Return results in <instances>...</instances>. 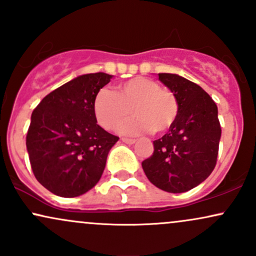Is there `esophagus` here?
<instances>
[{"instance_id": "34e87169", "label": "esophagus", "mask_w": 256, "mask_h": 256, "mask_svg": "<svg viewBox=\"0 0 256 256\" xmlns=\"http://www.w3.org/2000/svg\"><path fill=\"white\" fill-rule=\"evenodd\" d=\"M122 140L126 144H134L136 142V140H134V138H122Z\"/></svg>"}]
</instances>
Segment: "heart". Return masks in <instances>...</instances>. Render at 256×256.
<instances>
[{
	"instance_id": "1",
	"label": "heart",
	"mask_w": 256,
	"mask_h": 256,
	"mask_svg": "<svg viewBox=\"0 0 256 256\" xmlns=\"http://www.w3.org/2000/svg\"><path fill=\"white\" fill-rule=\"evenodd\" d=\"M94 114L106 130H113L132 113L136 118L118 126L122 134H162L172 128L178 116V102L172 91L161 89L150 78L136 77L116 85V92L101 89L94 98Z\"/></svg>"
}]
</instances>
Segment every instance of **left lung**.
Here are the masks:
<instances>
[{"label": "left lung", "instance_id": "8db88e82", "mask_svg": "<svg viewBox=\"0 0 256 256\" xmlns=\"http://www.w3.org/2000/svg\"><path fill=\"white\" fill-rule=\"evenodd\" d=\"M172 91L178 116L166 134L154 140V152L142 162L152 184L164 192L192 190L208 178L216 164L222 128L218 107L198 84L173 73H158Z\"/></svg>", "mask_w": 256, "mask_h": 256}]
</instances>
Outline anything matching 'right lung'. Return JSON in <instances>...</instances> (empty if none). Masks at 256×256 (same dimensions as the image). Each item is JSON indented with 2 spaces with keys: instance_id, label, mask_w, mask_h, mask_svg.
<instances>
[{
  "instance_id": "right-lung-1",
  "label": "right lung",
  "mask_w": 256,
  "mask_h": 256,
  "mask_svg": "<svg viewBox=\"0 0 256 256\" xmlns=\"http://www.w3.org/2000/svg\"><path fill=\"white\" fill-rule=\"evenodd\" d=\"M107 73L76 77L32 112L26 148L34 177L61 198H77L98 183L119 137L98 125L94 98L110 82Z\"/></svg>"
}]
</instances>
